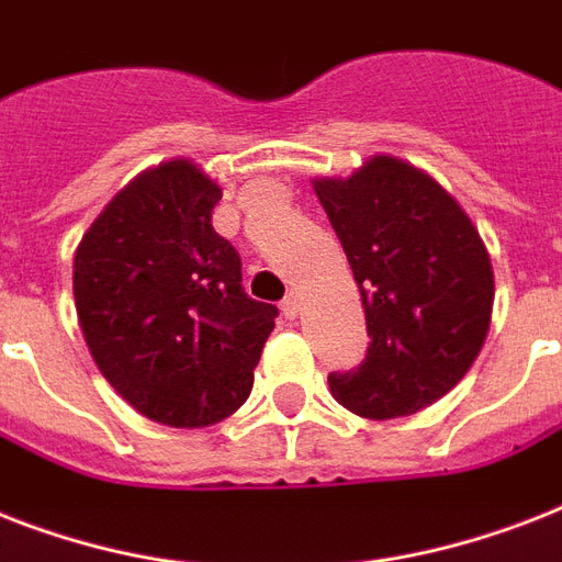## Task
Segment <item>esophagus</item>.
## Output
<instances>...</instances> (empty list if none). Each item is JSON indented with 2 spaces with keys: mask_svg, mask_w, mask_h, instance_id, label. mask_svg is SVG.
<instances>
[{
  "mask_svg": "<svg viewBox=\"0 0 562 562\" xmlns=\"http://www.w3.org/2000/svg\"><path fill=\"white\" fill-rule=\"evenodd\" d=\"M297 312H300V294L297 291H289V294H285V300H282V315L289 317V321H294V317H297Z\"/></svg>",
  "mask_w": 562,
  "mask_h": 562,
  "instance_id": "esophagus-1",
  "label": "esophagus"
}]
</instances>
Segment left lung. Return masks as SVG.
I'll list each match as a JSON object with an SVG mask.
<instances>
[{
	"label": "left lung",
	"instance_id": "left-lung-1",
	"mask_svg": "<svg viewBox=\"0 0 562 562\" xmlns=\"http://www.w3.org/2000/svg\"><path fill=\"white\" fill-rule=\"evenodd\" d=\"M359 282L370 347L329 373L333 396L368 419L417 414L461 382L484 347L493 265L479 229L426 171L373 157L347 180H315Z\"/></svg>",
	"mask_w": 562,
	"mask_h": 562
}]
</instances>
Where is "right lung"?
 <instances>
[{
  "instance_id": "1",
  "label": "right lung",
  "mask_w": 562,
  "mask_h": 562,
  "mask_svg": "<svg viewBox=\"0 0 562 562\" xmlns=\"http://www.w3.org/2000/svg\"><path fill=\"white\" fill-rule=\"evenodd\" d=\"M221 201L194 162L143 171L75 250L78 324L119 396L171 428L221 423L245 405L280 315L247 297L241 259L212 229Z\"/></svg>"
}]
</instances>
